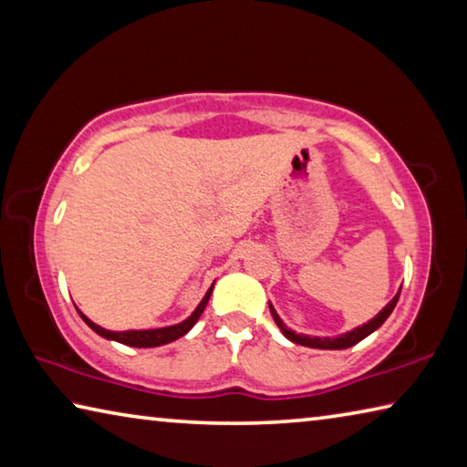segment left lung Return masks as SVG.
I'll return each mask as SVG.
<instances>
[{
    "label": "left lung",
    "mask_w": 467,
    "mask_h": 467,
    "mask_svg": "<svg viewBox=\"0 0 467 467\" xmlns=\"http://www.w3.org/2000/svg\"><path fill=\"white\" fill-rule=\"evenodd\" d=\"M398 298H400V292L395 295L389 303L385 305V309L377 315V317L370 319L368 323H365L362 327H357L352 331H348V334L344 336H337V337H311V336H300V334H295V331L288 329L286 326H284L282 319L278 317V313L274 311V306L270 305V311H272V317L275 321V326H278L282 329V334L286 336L290 342L295 344H300V346H309V348H321V350H344V348H350L354 344H358L360 339H365L367 336L373 334L375 329H379L385 323V319L389 317L391 311L395 309V305H398Z\"/></svg>",
    "instance_id": "obj_1"
}]
</instances>
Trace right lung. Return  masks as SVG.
Returning <instances> with one entry per match:
<instances>
[{
	"mask_svg": "<svg viewBox=\"0 0 467 467\" xmlns=\"http://www.w3.org/2000/svg\"><path fill=\"white\" fill-rule=\"evenodd\" d=\"M210 295H212V288L205 292L203 300L200 303V306L193 311V315L189 319H185L183 323H177V326H171V327H161V329H140V331H109L105 327L97 326V323H92L88 317L82 319L86 321V326L92 327L94 331H97L99 336L102 337H109V339H115V342H121L125 346H133V348H154V346H162V344H169L172 342V339H179L181 336H185L189 329H192L197 319H200V315L203 313L205 305H208L210 300Z\"/></svg>",
	"mask_w": 467,
	"mask_h": 467,
	"instance_id": "add662e5",
	"label": "right lung"
}]
</instances>
